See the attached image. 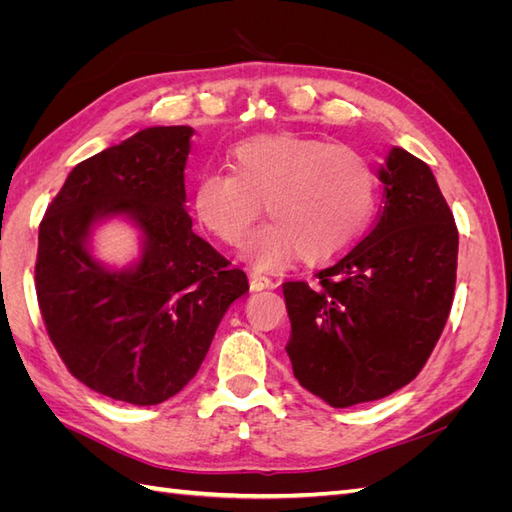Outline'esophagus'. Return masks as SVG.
<instances>
[{
    "label": "esophagus",
    "instance_id": "1",
    "mask_svg": "<svg viewBox=\"0 0 512 512\" xmlns=\"http://www.w3.org/2000/svg\"><path fill=\"white\" fill-rule=\"evenodd\" d=\"M250 288H252L254 292H258V290H269V288H275V282L271 280V277H267V275L250 273Z\"/></svg>",
    "mask_w": 512,
    "mask_h": 512
}]
</instances>
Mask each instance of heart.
<instances>
[{"label": "heart", "instance_id": "obj_1", "mask_svg": "<svg viewBox=\"0 0 512 512\" xmlns=\"http://www.w3.org/2000/svg\"><path fill=\"white\" fill-rule=\"evenodd\" d=\"M230 166L232 173L211 170L198 179L194 209L215 237L237 245L267 205L273 224L245 245L260 267H277L294 254L305 262L344 254L376 209L369 160L327 138L256 136L230 151Z\"/></svg>", "mask_w": 512, "mask_h": 512}]
</instances>
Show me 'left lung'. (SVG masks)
<instances>
[{"label":"left lung","instance_id":"obj_1","mask_svg":"<svg viewBox=\"0 0 512 512\" xmlns=\"http://www.w3.org/2000/svg\"><path fill=\"white\" fill-rule=\"evenodd\" d=\"M374 228L314 284L286 282L294 378L333 408L412 382L436 348L455 297L459 235L431 168L393 147L378 173Z\"/></svg>","mask_w":512,"mask_h":512}]
</instances>
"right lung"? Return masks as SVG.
Instances as JSON below:
<instances>
[{
  "label": "right lung",
  "instance_id": "1",
  "mask_svg": "<svg viewBox=\"0 0 512 512\" xmlns=\"http://www.w3.org/2000/svg\"><path fill=\"white\" fill-rule=\"evenodd\" d=\"M194 130L147 128L76 164L38 228L36 294L46 333L70 374L134 406L177 395L205 361L226 309L250 290L185 211ZM128 214L146 250L128 272L90 258L88 228Z\"/></svg>",
  "mask_w": 512,
  "mask_h": 512
}]
</instances>
